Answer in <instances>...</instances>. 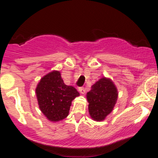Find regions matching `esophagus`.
Instances as JSON below:
<instances>
[{"instance_id":"esophagus-1","label":"esophagus","mask_w":158,"mask_h":158,"mask_svg":"<svg viewBox=\"0 0 158 158\" xmlns=\"http://www.w3.org/2000/svg\"><path fill=\"white\" fill-rule=\"evenodd\" d=\"M78 90H79L80 93H81V94H85V88L80 87L78 89Z\"/></svg>"}]
</instances>
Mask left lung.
I'll return each instance as SVG.
<instances>
[{
  "instance_id": "8db88e82",
  "label": "left lung",
  "mask_w": 158,
  "mask_h": 158,
  "mask_svg": "<svg viewBox=\"0 0 158 158\" xmlns=\"http://www.w3.org/2000/svg\"><path fill=\"white\" fill-rule=\"evenodd\" d=\"M118 94L116 86L108 77H103L93 85L86 94L92 119L96 122L104 120L114 109Z\"/></svg>"
}]
</instances>
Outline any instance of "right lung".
<instances>
[{"mask_svg":"<svg viewBox=\"0 0 158 158\" xmlns=\"http://www.w3.org/2000/svg\"><path fill=\"white\" fill-rule=\"evenodd\" d=\"M40 111L51 122H58L69 115L72 101L80 96L74 87L66 85L58 70L48 73L35 89Z\"/></svg>","mask_w":158,"mask_h":158,"instance_id":"obj_1","label":"right lung"}]
</instances>
